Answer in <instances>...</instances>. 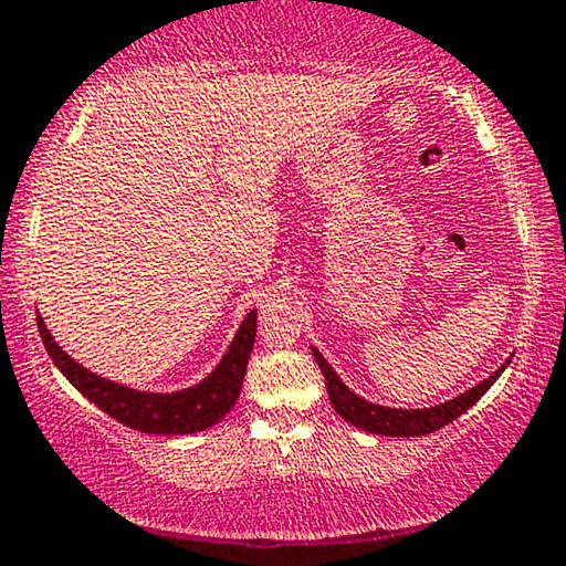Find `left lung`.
Returning a JSON list of instances; mask_svg holds the SVG:
<instances>
[{
    "instance_id": "8db88e82",
    "label": "left lung",
    "mask_w": 566,
    "mask_h": 566,
    "mask_svg": "<svg viewBox=\"0 0 566 566\" xmlns=\"http://www.w3.org/2000/svg\"><path fill=\"white\" fill-rule=\"evenodd\" d=\"M312 355H314L316 366L322 368L324 384H327V394H329L332 407H335V412L343 417V420L355 424V428L374 432V436H389V438L428 436V432H436L443 428V424L453 422L455 417H461L469 407H474L476 401L484 397L486 389L497 381V378L502 376V370H505L510 363V358H507L497 370H494L492 376H486L484 381L471 386L469 391L459 394V397L443 401V405L422 407V409H399V407L374 405V401L358 397L350 386L343 384V378L335 374V368L329 366L327 358H324V355L316 350L314 345H312Z\"/></svg>"
}]
</instances>
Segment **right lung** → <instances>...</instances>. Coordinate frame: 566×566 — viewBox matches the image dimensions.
<instances>
[{"instance_id": "obj_1", "label": "right lung", "mask_w": 566, "mask_h": 566, "mask_svg": "<svg viewBox=\"0 0 566 566\" xmlns=\"http://www.w3.org/2000/svg\"><path fill=\"white\" fill-rule=\"evenodd\" d=\"M38 332H41L45 350L61 374L113 420L138 432H151V436H188V432H200L221 422L239 399L254 335H258V308H252L239 324L229 350L216 363L211 374L203 381L177 391L130 389L126 384L111 381V378L84 368L53 339L41 314H38Z\"/></svg>"}]
</instances>
